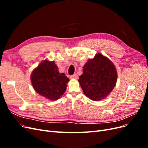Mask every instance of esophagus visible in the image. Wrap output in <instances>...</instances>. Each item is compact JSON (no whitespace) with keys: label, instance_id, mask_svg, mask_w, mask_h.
<instances>
[{"label":"esophagus","instance_id":"34e87169","mask_svg":"<svg viewBox=\"0 0 148 148\" xmlns=\"http://www.w3.org/2000/svg\"><path fill=\"white\" fill-rule=\"evenodd\" d=\"M70 78L71 79H77L78 78V75L77 74H74L73 75H71Z\"/></svg>","mask_w":148,"mask_h":148}]
</instances>
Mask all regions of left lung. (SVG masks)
Here are the masks:
<instances>
[{
    "mask_svg": "<svg viewBox=\"0 0 148 148\" xmlns=\"http://www.w3.org/2000/svg\"><path fill=\"white\" fill-rule=\"evenodd\" d=\"M117 79L115 65L108 58L98 53L83 66L78 82L89 99L99 101L113 90Z\"/></svg>",
    "mask_w": 148,
    "mask_h": 148,
    "instance_id": "1",
    "label": "left lung"
}]
</instances>
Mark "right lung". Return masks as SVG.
I'll use <instances>...</instances> for the list:
<instances>
[{
	"mask_svg": "<svg viewBox=\"0 0 148 148\" xmlns=\"http://www.w3.org/2000/svg\"><path fill=\"white\" fill-rule=\"evenodd\" d=\"M31 83L36 92L51 101H56L65 92L69 82L64 73H59L53 61H42L31 75Z\"/></svg>",
	"mask_w": 148,
	"mask_h": 148,
	"instance_id": "obj_1",
	"label": "right lung"
}]
</instances>
